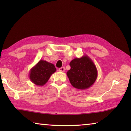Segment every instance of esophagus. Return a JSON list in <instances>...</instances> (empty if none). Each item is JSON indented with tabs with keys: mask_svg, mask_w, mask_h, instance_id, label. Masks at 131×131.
<instances>
[{
	"mask_svg": "<svg viewBox=\"0 0 131 131\" xmlns=\"http://www.w3.org/2000/svg\"><path fill=\"white\" fill-rule=\"evenodd\" d=\"M59 71H60V72H64L65 71V68L64 67H62L59 69Z\"/></svg>",
	"mask_w": 131,
	"mask_h": 131,
	"instance_id": "esophagus-1",
	"label": "esophagus"
}]
</instances>
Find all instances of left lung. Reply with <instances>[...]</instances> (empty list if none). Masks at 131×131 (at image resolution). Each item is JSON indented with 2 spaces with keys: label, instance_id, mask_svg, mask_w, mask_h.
I'll return each mask as SVG.
<instances>
[{
  "label": "left lung",
  "instance_id": "left-lung-1",
  "mask_svg": "<svg viewBox=\"0 0 131 131\" xmlns=\"http://www.w3.org/2000/svg\"><path fill=\"white\" fill-rule=\"evenodd\" d=\"M70 69L66 74L73 87L86 90L92 86L97 77L96 66L87 55L76 58L70 62Z\"/></svg>",
  "mask_w": 131,
  "mask_h": 131
}]
</instances>
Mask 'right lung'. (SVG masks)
<instances>
[{
    "label": "right lung",
    "mask_w": 131,
    "mask_h": 131,
    "mask_svg": "<svg viewBox=\"0 0 131 131\" xmlns=\"http://www.w3.org/2000/svg\"><path fill=\"white\" fill-rule=\"evenodd\" d=\"M56 70L54 64L41 59L31 68L29 77L34 84L37 85L43 86L46 84L51 76Z\"/></svg>",
    "instance_id": "1"
}]
</instances>
